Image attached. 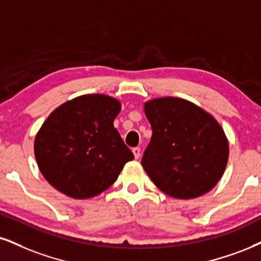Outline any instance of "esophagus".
I'll return each mask as SVG.
<instances>
[{
	"mask_svg": "<svg viewBox=\"0 0 261 261\" xmlns=\"http://www.w3.org/2000/svg\"><path fill=\"white\" fill-rule=\"evenodd\" d=\"M133 153H134V157H136V159L138 160L140 157V152H141V150H140V147H133Z\"/></svg>",
	"mask_w": 261,
	"mask_h": 261,
	"instance_id": "obj_1",
	"label": "esophagus"
}]
</instances>
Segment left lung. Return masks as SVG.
<instances>
[{
  "instance_id": "left-lung-1",
  "label": "left lung",
  "mask_w": 261,
  "mask_h": 261,
  "mask_svg": "<svg viewBox=\"0 0 261 261\" xmlns=\"http://www.w3.org/2000/svg\"><path fill=\"white\" fill-rule=\"evenodd\" d=\"M144 110L152 137L141 165L153 184L180 199L211 191L229 160V141L217 120L174 96L146 101Z\"/></svg>"
}]
</instances>
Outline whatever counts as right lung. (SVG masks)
I'll return each mask as SVG.
<instances>
[{
	"instance_id": "right-lung-1",
	"label": "right lung",
	"mask_w": 261,
	"mask_h": 261,
	"mask_svg": "<svg viewBox=\"0 0 261 261\" xmlns=\"http://www.w3.org/2000/svg\"><path fill=\"white\" fill-rule=\"evenodd\" d=\"M120 111L117 99L87 94L64 102L48 116L34 149L38 168L53 188L85 199L114 184L134 159L114 127Z\"/></svg>"
}]
</instances>
